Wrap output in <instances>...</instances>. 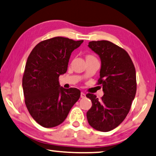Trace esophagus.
<instances>
[{
    "label": "esophagus",
    "mask_w": 156,
    "mask_h": 156,
    "mask_svg": "<svg viewBox=\"0 0 156 156\" xmlns=\"http://www.w3.org/2000/svg\"><path fill=\"white\" fill-rule=\"evenodd\" d=\"M80 98H86V94H85L84 93L81 92V93H80Z\"/></svg>",
    "instance_id": "1"
}]
</instances>
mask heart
<instances>
[{
  "label": "heart",
  "instance_id": "obj_1",
  "mask_svg": "<svg viewBox=\"0 0 156 156\" xmlns=\"http://www.w3.org/2000/svg\"><path fill=\"white\" fill-rule=\"evenodd\" d=\"M89 56H90V55H88V57H89Z\"/></svg>",
  "mask_w": 156,
  "mask_h": 156
}]
</instances>
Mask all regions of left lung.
<instances>
[{
    "instance_id": "8db88e82",
    "label": "left lung",
    "mask_w": 156,
    "mask_h": 156,
    "mask_svg": "<svg viewBox=\"0 0 156 156\" xmlns=\"http://www.w3.org/2000/svg\"><path fill=\"white\" fill-rule=\"evenodd\" d=\"M88 47L98 55L101 61L98 83L104 95L98 100L88 93L92 107L87 112L91 127L108 132L123 121L136 93V73L134 65L125 50L108 41H90Z\"/></svg>"
}]
</instances>
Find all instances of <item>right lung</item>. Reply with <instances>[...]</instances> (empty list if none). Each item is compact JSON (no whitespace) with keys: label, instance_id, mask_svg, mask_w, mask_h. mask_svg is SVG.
I'll return each mask as SVG.
<instances>
[{"label":"right lung","instance_id":"add662e5","mask_svg":"<svg viewBox=\"0 0 156 156\" xmlns=\"http://www.w3.org/2000/svg\"><path fill=\"white\" fill-rule=\"evenodd\" d=\"M83 41L55 37L41 41L32 50L23 76L25 103L30 115L45 128L63 123L80 96L78 88L61 87L71 53Z\"/></svg>","mask_w":156,"mask_h":156}]
</instances>
